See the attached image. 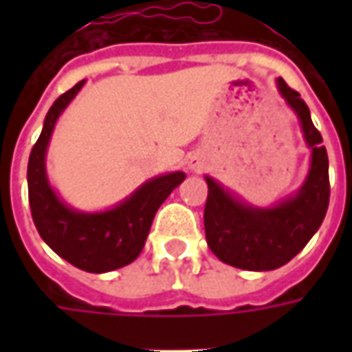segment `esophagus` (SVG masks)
I'll list each match as a JSON object with an SVG mask.
<instances>
[{
    "label": "esophagus",
    "mask_w": 352,
    "mask_h": 352,
    "mask_svg": "<svg viewBox=\"0 0 352 352\" xmlns=\"http://www.w3.org/2000/svg\"><path fill=\"white\" fill-rule=\"evenodd\" d=\"M186 168L190 169V171H201V169L206 168V160L199 154H190L186 158Z\"/></svg>",
    "instance_id": "esophagus-1"
}]
</instances>
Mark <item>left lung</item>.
I'll use <instances>...</instances> for the list:
<instances>
[{"label": "left lung", "instance_id": "1", "mask_svg": "<svg viewBox=\"0 0 352 352\" xmlns=\"http://www.w3.org/2000/svg\"><path fill=\"white\" fill-rule=\"evenodd\" d=\"M277 90L298 116L305 146L311 151L309 169L300 188L275 206L260 207L206 175L207 245L224 264L249 272L277 270L294 258L320 228L330 199L328 154L313 126L309 107L283 79H277Z\"/></svg>", "mask_w": 352, "mask_h": 352}]
</instances>
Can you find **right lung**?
I'll return each mask as SVG.
<instances>
[{
	"instance_id": "right-lung-1",
	"label": "right lung",
	"mask_w": 352,
	"mask_h": 352,
	"mask_svg": "<svg viewBox=\"0 0 352 352\" xmlns=\"http://www.w3.org/2000/svg\"><path fill=\"white\" fill-rule=\"evenodd\" d=\"M85 82L80 80L62 94L45 116L28 162V196L35 228L60 258L82 272L107 273L131 264L141 254L158 207L186 175L171 171L153 177L122 201L101 211H80L65 204L49 181L47 151L58 118Z\"/></svg>"
}]
</instances>
